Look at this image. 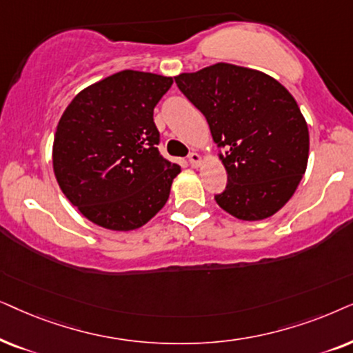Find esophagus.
I'll list each match as a JSON object with an SVG mask.
<instances>
[{"mask_svg": "<svg viewBox=\"0 0 353 353\" xmlns=\"http://www.w3.org/2000/svg\"><path fill=\"white\" fill-rule=\"evenodd\" d=\"M189 163H190L192 168H199L200 163H201V157H200L199 153L192 152V153L189 154Z\"/></svg>", "mask_w": 353, "mask_h": 353, "instance_id": "1", "label": "esophagus"}]
</instances>
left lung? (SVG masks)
Here are the masks:
<instances>
[{"mask_svg": "<svg viewBox=\"0 0 353 353\" xmlns=\"http://www.w3.org/2000/svg\"><path fill=\"white\" fill-rule=\"evenodd\" d=\"M174 81L221 148L228 185L216 203L242 221L283 208L305 174L310 148L307 122L288 88L260 70L225 63Z\"/></svg>", "mask_w": 353, "mask_h": 353, "instance_id": "1", "label": "left lung"}]
</instances>
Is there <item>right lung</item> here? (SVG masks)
Listing matches in <instances>:
<instances>
[{
	"mask_svg": "<svg viewBox=\"0 0 353 353\" xmlns=\"http://www.w3.org/2000/svg\"><path fill=\"white\" fill-rule=\"evenodd\" d=\"M171 85L172 77L121 70L82 90L61 116L56 181L92 223L132 231L166 205L181 166L159 153L153 110Z\"/></svg>",
	"mask_w": 353,
	"mask_h": 353,
	"instance_id": "right-lung-1",
	"label": "right lung"
}]
</instances>
